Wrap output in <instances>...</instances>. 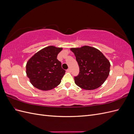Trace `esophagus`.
Wrapping results in <instances>:
<instances>
[{
	"label": "esophagus",
	"mask_w": 134,
	"mask_h": 134,
	"mask_svg": "<svg viewBox=\"0 0 134 134\" xmlns=\"http://www.w3.org/2000/svg\"><path fill=\"white\" fill-rule=\"evenodd\" d=\"M66 71H67V72H71V69H70V68H69V69H68Z\"/></svg>",
	"instance_id": "34e87169"
}]
</instances>
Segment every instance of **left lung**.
I'll return each instance as SVG.
<instances>
[{
  "label": "left lung",
  "mask_w": 134,
  "mask_h": 134,
  "mask_svg": "<svg viewBox=\"0 0 134 134\" xmlns=\"http://www.w3.org/2000/svg\"><path fill=\"white\" fill-rule=\"evenodd\" d=\"M79 67V73L74 76L77 86L86 90H93L103 84L109 75L110 63L97 48L84 46L71 48Z\"/></svg>",
  "instance_id": "1"
}]
</instances>
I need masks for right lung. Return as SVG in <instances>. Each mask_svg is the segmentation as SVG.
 Returning <instances> with one entry per match:
<instances>
[{
  "instance_id": "add662e5",
  "label": "right lung",
  "mask_w": 134,
  "mask_h": 134,
  "mask_svg": "<svg viewBox=\"0 0 134 134\" xmlns=\"http://www.w3.org/2000/svg\"><path fill=\"white\" fill-rule=\"evenodd\" d=\"M62 49L53 46L46 47L28 61L27 75L35 87L42 91H48L61 83L65 70L62 68L57 56Z\"/></svg>"
}]
</instances>
